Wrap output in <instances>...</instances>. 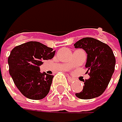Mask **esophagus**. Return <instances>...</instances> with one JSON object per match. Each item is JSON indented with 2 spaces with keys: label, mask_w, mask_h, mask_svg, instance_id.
Instances as JSON below:
<instances>
[{
  "label": "esophagus",
  "mask_w": 122,
  "mask_h": 122,
  "mask_svg": "<svg viewBox=\"0 0 122 122\" xmlns=\"http://www.w3.org/2000/svg\"><path fill=\"white\" fill-rule=\"evenodd\" d=\"M67 80H68V81L70 82V83H72L74 80L72 78H70V77H69V76H68V78H67Z\"/></svg>",
  "instance_id": "34e87169"
}]
</instances>
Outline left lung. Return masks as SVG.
Here are the masks:
<instances>
[{
	"instance_id": "left-lung-1",
	"label": "left lung",
	"mask_w": 122,
	"mask_h": 122,
	"mask_svg": "<svg viewBox=\"0 0 122 122\" xmlns=\"http://www.w3.org/2000/svg\"><path fill=\"white\" fill-rule=\"evenodd\" d=\"M75 48H81L87 53L86 68L90 78L84 81L83 89L75 96L81 99H91L100 96L107 88L114 72L116 59L111 47L91 37L80 39Z\"/></svg>"
}]
</instances>
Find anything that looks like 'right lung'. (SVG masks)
Wrapping results in <instances>:
<instances>
[{"instance_id":"right-lung-1","label":"right lung","mask_w":122,"mask_h":122,"mask_svg":"<svg viewBox=\"0 0 122 122\" xmlns=\"http://www.w3.org/2000/svg\"><path fill=\"white\" fill-rule=\"evenodd\" d=\"M55 54L52 48L38 41H28L12 50L8 59L9 73L25 97L40 100L48 94L54 75L41 73L39 66Z\"/></svg>"}]
</instances>
